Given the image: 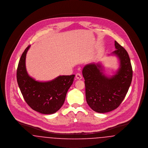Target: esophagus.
<instances>
[{
  "label": "esophagus",
  "mask_w": 148,
  "mask_h": 148,
  "mask_svg": "<svg viewBox=\"0 0 148 148\" xmlns=\"http://www.w3.org/2000/svg\"><path fill=\"white\" fill-rule=\"evenodd\" d=\"M76 77L77 78V79L80 80V79H82V76L81 74H80V73H77V74H76Z\"/></svg>",
  "instance_id": "obj_1"
}]
</instances>
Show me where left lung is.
I'll return each instance as SVG.
<instances>
[{
	"mask_svg": "<svg viewBox=\"0 0 148 148\" xmlns=\"http://www.w3.org/2000/svg\"><path fill=\"white\" fill-rule=\"evenodd\" d=\"M112 53L120 61L115 74L107 77L100 63L87 64L83 69L86 102L94 111L107 113L116 109L126 96L133 77L130 59L127 50L115 41Z\"/></svg>",
	"mask_w": 148,
	"mask_h": 148,
	"instance_id": "8db88e82",
	"label": "left lung"
}]
</instances>
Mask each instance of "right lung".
Returning a JSON list of instances; mask_svg holds the SVG:
<instances>
[{
  "instance_id": "obj_1",
  "label": "right lung",
  "mask_w": 148,
  "mask_h": 148,
  "mask_svg": "<svg viewBox=\"0 0 148 148\" xmlns=\"http://www.w3.org/2000/svg\"><path fill=\"white\" fill-rule=\"evenodd\" d=\"M30 45L25 49L19 60L17 82L25 101L32 109L44 114L56 112L63 105L68 89L75 75L59 76L46 82L36 81L30 77L25 66V59Z\"/></svg>"
}]
</instances>
